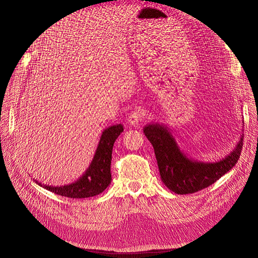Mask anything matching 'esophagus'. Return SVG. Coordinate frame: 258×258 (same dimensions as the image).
<instances>
[{
	"mask_svg": "<svg viewBox=\"0 0 258 258\" xmlns=\"http://www.w3.org/2000/svg\"><path fill=\"white\" fill-rule=\"evenodd\" d=\"M127 120L130 124H132V126H137V124L142 120V112L138 110V108H136V110H134V111H131Z\"/></svg>",
	"mask_w": 258,
	"mask_h": 258,
	"instance_id": "1",
	"label": "esophagus"
}]
</instances>
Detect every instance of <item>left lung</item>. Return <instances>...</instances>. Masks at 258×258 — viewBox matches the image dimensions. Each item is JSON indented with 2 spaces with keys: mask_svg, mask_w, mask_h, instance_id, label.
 Returning <instances> with one entry per match:
<instances>
[{
  "mask_svg": "<svg viewBox=\"0 0 258 258\" xmlns=\"http://www.w3.org/2000/svg\"><path fill=\"white\" fill-rule=\"evenodd\" d=\"M144 135L154 147L161 181L170 190L186 195L197 192L215 183L236 165L243 146L240 139L235 151L221 161H192L179 151L174 138L159 123L147 124Z\"/></svg>",
  "mask_w": 258,
  "mask_h": 258,
  "instance_id": "obj_1",
  "label": "left lung"
}]
</instances>
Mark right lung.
Returning a JSON list of instances; mask_svg holds the SVG:
<instances>
[{"mask_svg":"<svg viewBox=\"0 0 258 258\" xmlns=\"http://www.w3.org/2000/svg\"><path fill=\"white\" fill-rule=\"evenodd\" d=\"M122 131L121 124H115L102 132L91 165L79 181L61 187L43 185L44 188L73 199L93 197L105 190L112 181L111 161L114 142Z\"/></svg>","mask_w":258,"mask_h":258,"instance_id":"obj_1","label":"right lung"}]
</instances>
